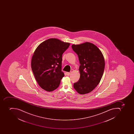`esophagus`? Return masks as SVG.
<instances>
[{
  "mask_svg": "<svg viewBox=\"0 0 134 134\" xmlns=\"http://www.w3.org/2000/svg\"><path fill=\"white\" fill-rule=\"evenodd\" d=\"M66 74L67 75H70V72H66Z\"/></svg>",
  "mask_w": 134,
  "mask_h": 134,
  "instance_id": "esophagus-1",
  "label": "esophagus"
}]
</instances>
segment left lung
I'll return each mask as SVG.
<instances>
[{
  "mask_svg": "<svg viewBox=\"0 0 134 134\" xmlns=\"http://www.w3.org/2000/svg\"><path fill=\"white\" fill-rule=\"evenodd\" d=\"M72 48L78 55L80 64V78L73 87L79 94H87L94 90L101 80L104 70V58L100 50L90 42L73 44Z\"/></svg>",
  "mask_w": 134,
  "mask_h": 134,
  "instance_id": "8db88e82",
  "label": "left lung"
}]
</instances>
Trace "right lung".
I'll return each mask as SVG.
<instances>
[{"instance_id":"obj_1","label":"right lung","mask_w":134,"mask_h":134,"mask_svg":"<svg viewBox=\"0 0 134 134\" xmlns=\"http://www.w3.org/2000/svg\"><path fill=\"white\" fill-rule=\"evenodd\" d=\"M70 43L52 38L40 43L32 57L31 66L38 84L43 90H56L64 76L62 71V55Z\"/></svg>"}]
</instances>
